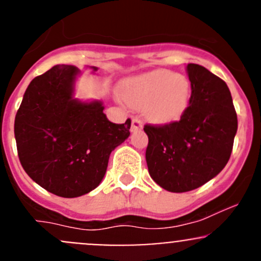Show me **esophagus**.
<instances>
[{"label":"esophagus","instance_id":"1","mask_svg":"<svg viewBox=\"0 0 261 261\" xmlns=\"http://www.w3.org/2000/svg\"><path fill=\"white\" fill-rule=\"evenodd\" d=\"M143 128V121L140 118H133V125H131V131H138Z\"/></svg>","mask_w":261,"mask_h":261}]
</instances>
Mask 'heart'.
Here are the masks:
<instances>
[{
	"label": "heart",
	"mask_w": 261,
	"mask_h": 261,
	"mask_svg": "<svg viewBox=\"0 0 261 261\" xmlns=\"http://www.w3.org/2000/svg\"><path fill=\"white\" fill-rule=\"evenodd\" d=\"M122 97L130 106L145 109L147 120L164 125L184 114L191 98V83L170 70H154L126 81Z\"/></svg>",
	"instance_id": "heart-1"
}]
</instances>
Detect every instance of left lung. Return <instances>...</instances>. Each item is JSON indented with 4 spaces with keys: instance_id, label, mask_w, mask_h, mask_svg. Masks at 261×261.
Wrapping results in <instances>:
<instances>
[{
    "instance_id": "1",
    "label": "left lung",
    "mask_w": 261,
    "mask_h": 261,
    "mask_svg": "<svg viewBox=\"0 0 261 261\" xmlns=\"http://www.w3.org/2000/svg\"><path fill=\"white\" fill-rule=\"evenodd\" d=\"M187 73L192 93L180 120L144 127L150 177L173 193L192 191L215 178L230 159L238 131L227 84L193 63L187 65Z\"/></svg>"
}]
</instances>
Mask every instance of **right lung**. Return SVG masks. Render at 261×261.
Listing matches in <instances>:
<instances>
[{"instance_id": "obj_1", "label": "right lung", "mask_w": 261, "mask_h": 261, "mask_svg": "<svg viewBox=\"0 0 261 261\" xmlns=\"http://www.w3.org/2000/svg\"><path fill=\"white\" fill-rule=\"evenodd\" d=\"M92 72L98 68L91 67ZM81 70L59 64L34 78L16 117L15 139L23 170L44 189L74 198L98 187L112 150L130 136L131 120L114 123L101 101L75 98Z\"/></svg>"}]
</instances>
